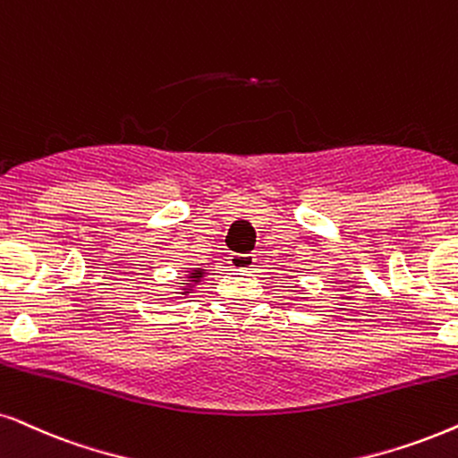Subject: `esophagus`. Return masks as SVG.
Segmentation results:
<instances>
[{
    "label": "esophagus",
    "instance_id": "34e87169",
    "mask_svg": "<svg viewBox=\"0 0 458 458\" xmlns=\"http://www.w3.org/2000/svg\"><path fill=\"white\" fill-rule=\"evenodd\" d=\"M253 264H256V256H253V253H233V256H230V266H233V268L249 270Z\"/></svg>",
    "mask_w": 458,
    "mask_h": 458
}]
</instances>
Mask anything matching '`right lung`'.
<instances>
[{"mask_svg": "<svg viewBox=\"0 0 458 458\" xmlns=\"http://www.w3.org/2000/svg\"><path fill=\"white\" fill-rule=\"evenodd\" d=\"M200 276H202V270L200 268H196V270L190 272V281H200Z\"/></svg>", "mask_w": 458, "mask_h": 458, "instance_id": "right-lung-1", "label": "right lung"}]
</instances>
